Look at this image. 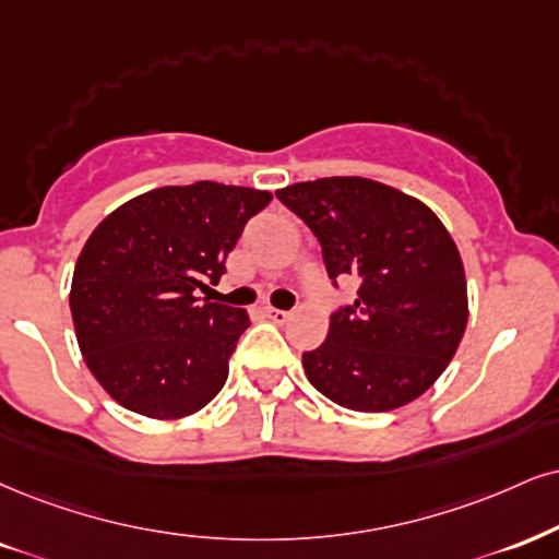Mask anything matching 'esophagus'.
I'll list each match as a JSON object with an SVG mask.
<instances>
[{
  "instance_id": "1",
  "label": "esophagus",
  "mask_w": 559,
  "mask_h": 559,
  "mask_svg": "<svg viewBox=\"0 0 559 559\" xmlns=\"http://www.w3.org/2000/svg\"><path fill=\"white\" fill-rule=\"evenodd\" d=\"M264 316L269 321H274V323H285V321H290V311H280V308H264Z\"/></svg>"
}]
</instances>
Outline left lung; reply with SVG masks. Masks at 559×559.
<instances>
[{
  "instance_id": "8db88e82",
  "label": "left lung",
  "mask_w": 559,
  "mask_h": 559,
  "mask_svg": "<svg viewBox=\"0 0 559 559\" xmlns=\"http://www.w3.org/2000/svg\"><path fill=\"white\" fill-rule=\"evenodd\" d=\"M277 199L319 238L332 285L357 282L326 342L302 353L308 381L355 412H389L425 394L469 319L464 264L436 212L355 176L293 183Z\"/></svg>"
}]
</instances>
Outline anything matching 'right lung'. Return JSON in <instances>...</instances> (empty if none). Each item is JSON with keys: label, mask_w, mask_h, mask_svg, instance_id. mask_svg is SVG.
I'll list each match as a JSON object with an SVG mask.
<instances>
[{"label": "right lung", "mask_w": 559, "mask_h": 559, "mask_svg": "<svg viewBox=\"0 0 559 559\" xmlns=\"http://www.w3.org/2000/svg\"><path fill=\"white\" fill-rule=\"evenodd\" d=\"M269 202V191L243 186H165L95 227L69 308L90 373L121 406L174 419L217 396L251 321L197 290L217 285L246 223Z\"/></svg>", "instance_id": "obj_1"}]
</instances>
